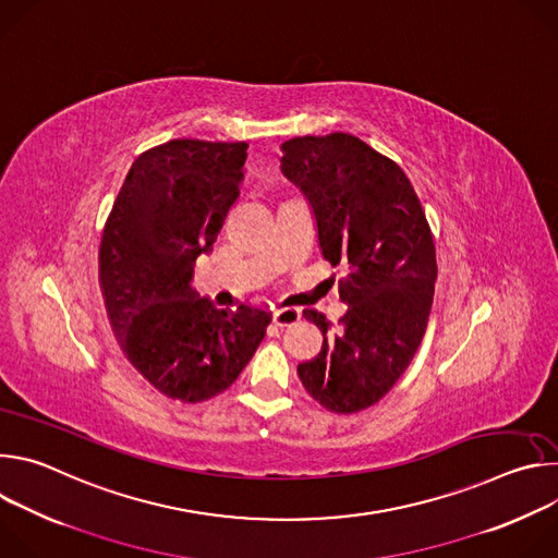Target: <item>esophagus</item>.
Wrapping results in <instances>:
<instances>
[{"label":"esophagus","instance_id":"obj_1","mask_svg":"<svg viewBox=\"0 0 558 558\" xmlns=\"http://www.w3.org/2000/svg\"><path fill=\"white\" fill-rule=\"evenodd\" d=\"M298 320H300V311H298V308H280V311H276L274 317H271V323H274L278 329L293 327Z\"/></svg>","mask_w":558,"mask_h":558}]
</instances>
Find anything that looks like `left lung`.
<instances>
[{"label": "left lung", "instance_id": "8db88e82", "mask_svg": "<svg viewBox=\"0 0 558 558\" xmlns=\"http://www.w3.org/2000/svg\"><path fill=\"white\" fill-rule=\"evenodd\" d=\"M280 163L313 209L323 256L344 274L349 306L333 338L327 317L304 308L325 342L298 375L327 411L357 413L404 375L424 338L437 280L433 233L402 168L353 134L284 141Z\"/></svg>", "mask_w": 558, "mask_h": 558}]
</instances>
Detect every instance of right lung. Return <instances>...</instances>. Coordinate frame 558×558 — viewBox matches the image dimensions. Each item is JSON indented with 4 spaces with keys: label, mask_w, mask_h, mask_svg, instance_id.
<instances>
[{
    "label": "right lung",
    "mask_w": 558,
    "mask_h": 558,
    "mask_svg": "<svg viewBox=\"0 0 558 558\" xmlns=\"http://www.w3.org/2000/svg\"><path fill=\"white\" fill-rule=\"evenodd\" d=\"M247 143L174 138L132 163L108 216L99 280L132 366L172 400L196 404L250 364L271 315L220 311L192 287L238 198Z\"/></svg>",
    "instance_id": "1"
}]
</instances>
